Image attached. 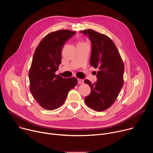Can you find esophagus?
Instances as JSON below:
<instances>
[{"mask_svg":"<svg viewBox=\"0 0 153 153\" xmlns=\"http://www.w3.org/2000/svg\"><path fill=\"white\" fill-rule=\"evenodd\" d=\"M83 80H82V79H78V83H79V84H82V83H83Z\"/></svg>","mask_w":153,"mask_h":153,"instance_id":"1","label":"esophagus"}]
</instances>
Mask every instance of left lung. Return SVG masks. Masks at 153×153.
<instances>
[{"label": "left lung", "mask_w": 153, "mask_h": 153, "mask_svg": "<svg viewBox=\"0 0 153 153\" xmlns=\"http://www.w3.org/2000/svg\"><path fill=\"white\" fill-rule=\"evenodd\" d=\"M80 33L88 36L92 45L90 65L99 69L96 82L84 80L91 88V93L85 98V102L93 110L102 111L114 103L120 92L123 85L124 65L110 37L91 29Z\"/></svg>", "instance_id": "left-lung-1"}]
</instances>
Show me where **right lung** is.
I'll list each match as a JSON object with an SVG mask.
<instances>
[{"mask_svg":"<svg viewBox=\"0 0 153 153\" xmlns=\"http://www.w3.org/2000/svg\"><path fill=\"white\" fill-rule=\"evenodd\" d=\"M75 33L67 30L50 33L40 41L34 53L28 73L30 91L46 110L60 107L77 84L76 77L67 79L55 74L61 63L63 47Z\"/></svg>","mask_w":153,"mask_h":153,"instance_id":"add662e5","label":"right lung"}]
</instances>
